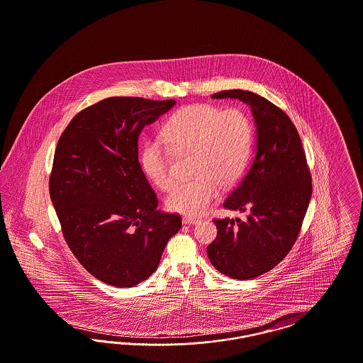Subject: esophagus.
<instances>
[{"mask_svg":"<svg viewBox=\"0 0 363 363\" xmlns=\"http://www.w3.org/2000/svg\"><path fill=\"white\" fill-rule=\"evenodd\" d=\"M200 222L199 218H194V216H184L182 218V223L184 225H197Z\"/></svg>","mask_w":363,"mask_h":363,"instance_id":"1","label":"esophagus"}]
</instances>
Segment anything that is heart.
Returning a JSON list of instances; mask_svg holds the SVG:
<instances>
[{"mask_svg": "<svg viewBox=\"0 0 363 363\" xmlns=\"http://www.w3.org/2000/svg\"><path fill=\"white\" fill-rule=\"evenodd\" d=\"M252 123L238 110L193 104L178 110L163 128V136L177 152H191L190 172L166 197L169 209L199 215L218 197L220 185L230 186L241 175L252 148ZM143 172L159 189L174 185L170 157L160 140L148 141L140 156Z\"/></svg>", "mask_w": 363, "mask_h": 363, "instance_id": "1", "label": "heart"}]
</instances>
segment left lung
Instances as JSON below:
<instances>
[{"label":"left lung","instance_id":"left-lung-1","mask_svg":"<svg viewBox=\"0 0 363 363\" xmlns=\"http://www.w3.org/2000/svg\"><path fill=\"white\" fill-rule=\"evenodd\" d=\"M213 99H240L256 123V156L223 207L246 219H215L216 240L207 246L211 264L225 277L249 280L284 259L301 231L311 197V170L290 117L255 92L220 91Z\"/></svg>","mask_w":363,"mask_h":363}]
</instances>
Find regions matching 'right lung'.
Returning a JSON list of instances; mask_svg holds the SVG:
<instances>
[{"label":"right lung","instance_id":"obj_1","mask_svg":"<svg viewBox=\"0 0 363 363\" xmlns=\"http://www.w3.org/2000/svg\"><path fill=\"white\" fill-rule=\"evenodd\" d=\"M175 104L113 96L82 110L58 140L49 189L64 238L92 277L133 287L151 277L178 213L157 209L138 162V136Z\"/></svg>","mask_w":363,"mask_h":363}]
</instances>
